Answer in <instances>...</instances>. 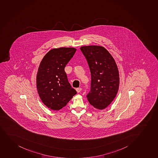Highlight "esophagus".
I'll return each mask as SVG.
<instances>
[{
  "instance_id": "esophagus-1",
  "label": "esophagus",
  "mask_w": 158,
  "mask_h": 158,
  "mask_svg": "<svg viewBox=\"0 0 158 158\" xmlns=\"http://www.w3.org/2000/svg\"><path fill=\"white\" fill-rule=\"evenodd\" d=\"M81 89H82L81 88L79 87V88H77V89H76V90H77V92L78 93H80V91H81Z\"/></svg>"
}]
</instances>
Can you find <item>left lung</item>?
<instances>
[{
  "mask_svg": "<svg viewBox=\"0 0 158 158\" xmlns=\"http://www.w3.org/2000/svg\"><path fill=\"white\" fill-rule=\"evenodd\" d=\"M91 73L90 90L86 97L94 108L102 110L111 103L118 93L119 73L114 59L100 46L81 47Z\"/></svg>",
  "mask_w": 158,
  "mask_h": 158,
  "instance_id": "left-lung-1",
  "label": "left lung"
}]
</instances>
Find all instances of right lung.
<instances>
[{
	"instance_id": "right-lung-1",
	"label": "right lung",
	"mask_w": 158,
	"mask_h": 158,
	"mask_svg": "<svg viewBox=\"0 0 158 158\" xmlns=\"http://www.w3.org/2000/svg\"><path fill=\"white\" fill-rule=\"evenodd\" d=\"M77 49L61 47L52 49L44 57L37 74L38 95L48 108L59 110L65 106L77 92L72 87L64 71Z\"/></svg>"
}]
</instances>
